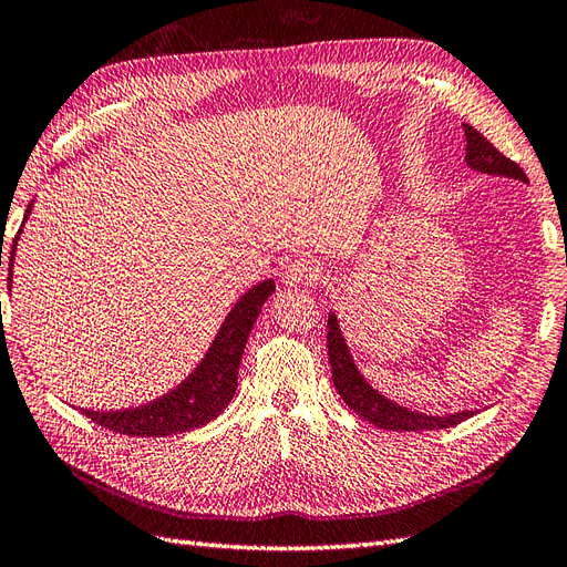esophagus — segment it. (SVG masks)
<instances>
[{"label":"esophagus","instance_id":"obj_1","mask_svg":"<svg viewBox=\"0 0 567 567\" xmlns=\"http://www.w3.org/2000/svg\"><path fill=\"white\" fill-rule=\"evenodd\" d=\"M322 278V268L313 261V258L297 256L289 261L282 270V282L287 287H303V285H313Z\"/></svg>","mask_w":567,"mask_h":567}]
</instances>
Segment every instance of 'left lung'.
Segmentation results:
<instances>
[{"instance_id": "obj_1", "label": "left lung", "mask_w": 567, "mask_h": 567, "mask_svg": "<svg viewBox=\"0 0 567 567\" xmlns=\"http://www.w3.org/2000/svg\"><path fill=\"white\" fill-rule=\"evenodd\" d=\"M463 131H465V164L473 171L487 173V175H504V177H513V181L529 183L523 168L517 166L515 161L501 154L487 137L475 131L473 125L463 123ZM328 355L332 365V382L337 386L339 396L344 399L349 409H353V413H359L361 417L370 420V423L382 430H394V432L444 430V427H454L463 423L467 417H473V411H458L449 415L417 413L380 394L375 386L365 380L359 365H355L334 311L328 316Z\"/></svg>"}]
</instances>
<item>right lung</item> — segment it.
Instances as JSON below:
<instances>
[{"instance_id":"obj_1","label":"right lung","mask_w":567,"mask_h":567,"mask_svg":"<svg viewBox=\"0 0 567 567\" xmlns=\"http://www.w3.org/2000/svg\"><path fill=\"white\" fill-rule=\"evenodd\" d=\"M32 204H35V199H32L25 208L23 225L32 214ZM23 225L19 235H16L11 254H9V289L13 280L16 247H19ZM272 292H275L272 280H264L254 285L251 289H247V292L237 299L230 313L225 316L220 330L216 332L214 342L204 353L199 365L194 368L192 373L168 394L135 409H123V411L83 409V413L92 420V423L127 436H168V434L187 432V430L212 423V420L218 417L235 396L237 370H239L241 353H245V347H247V337L254 328L258 313H261L264 303Z\"/></svg>"}]
</instances>
